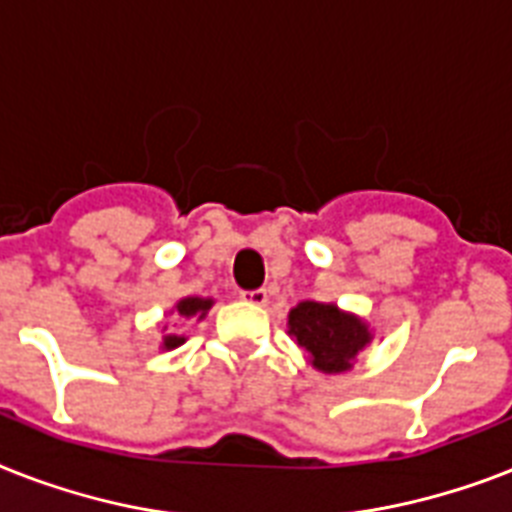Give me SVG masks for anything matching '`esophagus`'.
Returning <instances> with one entry per match:
<instances>
[{"label": "esophagus", "mask_w": 512, "mask_h": 512, "mask_svg": "<svg viewBox=\"0 0 512 512\" xmlns=\"http://www.w3.org/2000/svg\"><path fill=\"white\" fill-rule=\"evenodd\" d=\"M242 299L249 302V305H265L268 302V292L265 289H252V292H242Z\"/></svg>", "instance_id": "esophagus-1"}]
</instances>
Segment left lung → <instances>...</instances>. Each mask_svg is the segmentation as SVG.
<instances>
[{
	"label": "left lung",
	"mask_w": 512,
	"mask_h": 512,
	"mask_svg": "<svg viewBox=\"0 0 512 512\" xmlns=\"http://www.w3.org/2000/svg\"><path fill=\"white\" fill-rule=\"evenodd\" d=\"M289 334L307 352L313 368L323 373L350 371L357 352H363L373 339L368 323L357 315L310 299L292 307Z\"/></svg>",
	"instance_id": "1"
}]
</instances>
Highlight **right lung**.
<instances>
[{"instance_id": "obj_1", "label": "right lung", "mask_w": 512, "mask_h": 512, "mask_svg": "<svg viewBox=\"0 0 512 512\" xmlns=\"http://www.w3.org/2000/svg\"><path fill=\"white\" fill-rule=\"evenodd\" d=\"M210 307H213V299L184 297V299H178L173 310L178 313V318H197V321H202ZM184 342H186V336L165 334L162 336V350H176V347H181Z\"/></svg>"}]
</instances>
